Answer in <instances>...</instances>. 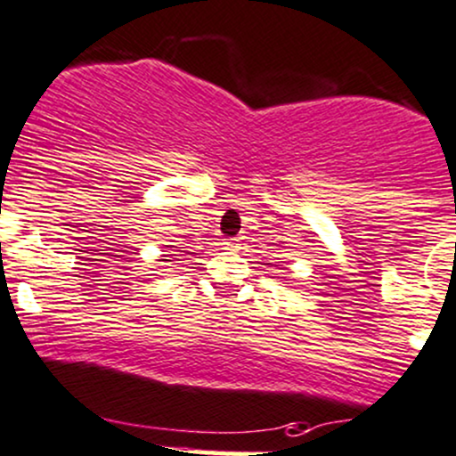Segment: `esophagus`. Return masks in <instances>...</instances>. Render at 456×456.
<instances>
[{
	"label": "esophagus",
	"instance_id": "34e87169",
	"mask_svg": "<svg viewBox=\"0 0 456 456\" xmlns=\"http://www.w3.org/2000/svg\"><path fill=\"white\" fill-rule=\"evenodd\" d=\"M224 246H228V248H239V239H226V241H224Z\"/></svg>",
	"mask_w": 456,
	"mask_h": 456
}]
</instances>
